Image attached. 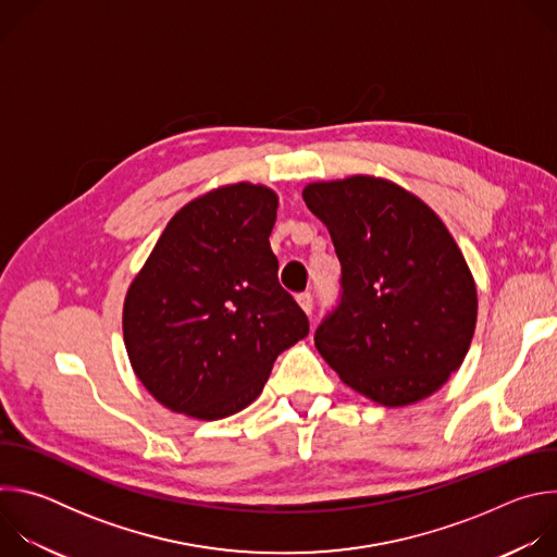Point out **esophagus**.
Returning <instances> with one entry per match:
<instances>
[{"label": "esophagus", "mask_w": 557, "mask_h": 557, "mask_svg": "<svg viewBox=\"0 0 557 557\" xmlns=\"http://www.w3.org/2000/svg\"><path fill=\"white\" fill-rule=\"evenodd\" d=\"M297 304H299V308H301L306 314L312 312V295H310V293H299V295H297Z\"/></svg>", "instance_id": "34e87169"}]
</instances>
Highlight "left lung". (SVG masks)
<instances>
[{"instance_id":"left-lung-1","label":"left lung","mask_w":557,"mask_h":557,"mask_svg":"<svg viewBox=\"0 0 557 557\" xmlns=\"http://www.w3.org/2000/svg\"><path fill=\"white\" fill-rule=\"evenodd\" d=\"M301 196L342 262V304L317 329V352L379 406L428 399L465 361L479 317L473 275L445 222L370 174L308 183Z\"/></svg>"}]
</instances>
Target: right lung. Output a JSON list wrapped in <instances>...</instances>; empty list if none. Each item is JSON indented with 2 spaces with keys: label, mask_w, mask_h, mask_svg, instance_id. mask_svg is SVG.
Masks as SVG:
<instances>
[{
  "label": "right lung",
  "mask_w": 557,
  "mask_h": 557,
  "mask_svg": "<svg viewBox=\"0 0 557 557\" xmlns=\"http://www.w3.org/2000/svg\"><path fill=\"white\" fill-rule=\"evenodd\" d=\"M277 194L233 183L168 222L123 301L134 374L172 412L218 421L253 404L308 320L277 282Z\"/></svg>",
  "instance_id": "1"
}]
</instances>
